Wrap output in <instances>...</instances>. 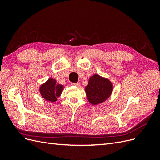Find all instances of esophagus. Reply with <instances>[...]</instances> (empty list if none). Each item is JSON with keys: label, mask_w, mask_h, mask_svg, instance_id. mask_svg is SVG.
<instances>
[{"label": "esophagus", "mask_w": 160, "mask_h": 160, "mask_svg": "<svg viewBox=\"0 0 160 160\" xmlns=\"http://www.w3.org/2000/svg\"><path fill=\"white\" fill-rule=\"evenodd\" d=\"M72 85H73L77 86V87H79L81 85L80 83H72Z\"/></svg>", "instance_id": "34e87169"}]
</instances>
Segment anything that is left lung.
I'll return each mask as SVG.
<instances>
[{
  "instance_id": "obj_1",
  "label": "left lung",
  "mask_w": 160,
  "mask_h": 160,
  "mask_svg": "<svg viewBox=\"0 0 160 160\" xmlns=\"http://www.w3.org/2000/svg\"><path fill=\"white\" fill-rule=\"evenodd\" d=\"M112 89L113 85L111 82L98 75L91 77L88 85L85 87L87 97L93 105L103 102L110 96Z\"/></svg>"
}]
</instances>
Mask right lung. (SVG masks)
<instances>
[{"instance_id": "obj_1", "label": "right lung", "mask_w": 160, "mask_h": 160, "mask_svg": "<svg viewBox=\"0 0 160 160\" xmlns=\"http://www.w3.org/2000/svg\"><path fill=\"white\" fill-rule=\"evenodd\" d=\"M63 89V86L57 84L55 79H49L46 83L42 85L40 88V92L42 97L49 101H55L57 99Z\"/></svg>"}]
</instances>
